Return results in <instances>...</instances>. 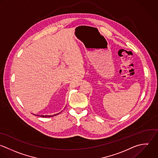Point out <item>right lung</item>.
<instances>
[{"mask_svg": "<svg viewBox=\"0 0 158 158\" xmlns=\"http://www.w3.org/2000/svg\"><path fill=\"white\" fill-rule=\"evenodd\" d=\"M57 114H59V113H58V114H55V115H53V116H56V115H57ZM38 116V115H37ZM47 116V115H43V116H40H40H42V117H43V118H47V117H52V116Z\"/></svg>", "mask_w": 158, "mask_h": 158, "instance_id": "obj_1", "label": "right lung"}]
</instances>
